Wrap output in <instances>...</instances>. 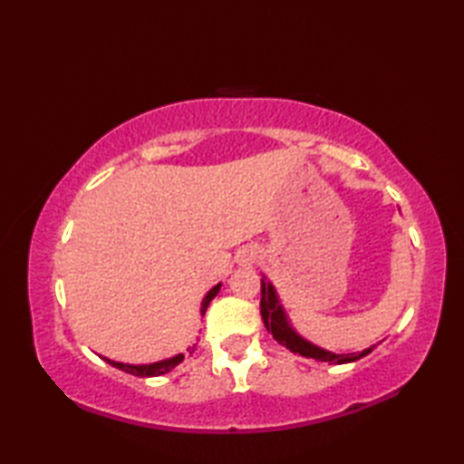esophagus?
<instances>
[{
	"label": "esophagus",
	"mask_w": 464,
	"mask_h": 464,
	"mask_svg": "<svg viewBox=\"0 0 464 464\" xmlns=\"http://www.w3.org/2000/svg\"><path fill=\"white\" fill-rule=\"evenodd\" d=\"M261 257V247L259 245H245V247H241L237 251V261L239 265H243V267H251V265L257 263V259Z\"/></svg>",
	"instance_id": "obj_1"
}]
</instances>
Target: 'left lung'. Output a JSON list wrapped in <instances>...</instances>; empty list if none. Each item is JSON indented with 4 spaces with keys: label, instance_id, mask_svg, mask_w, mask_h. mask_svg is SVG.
<instances>
[{
    "label": "left lung",
    "instance_id": "obj_1",
    "mask_svg": "<svg viewBox=\"0 0 464 464\" xmlns=\"http://www.w3.org/2000/svg\"><path fill=\"white\" fill-rule=\"evenodd\" d=\"M261 317L265 327L273 334V339L279 344H283L285 349H289L291 353H299L301 357L314 359V361H324L329 364H344V362H354L377 347L379 343L371 344V347L362 349V351H354V353H333L319 347L311 341H307L303 334L297 333V329L291 324V319L287 311H285L283 303L279 299V293L275 289V285L267 279V275H263L261 279Z\"/></svg>",
    "mask_w": 464,
    "mask_h": 464
}]
</instances>
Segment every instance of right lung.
<instances>
[{
    "mask_svg": "<svg viewBox=\"0 0 464 464\" xmlns=\"http://www.w3.org/2000/svg\"><path fill=\"white\" fill-rule=\"evenodd\" d=\"M219 291H221V283H217L215 287H211L209 291L205 293V297H203V301H201V309H199L201 317L205 314L207 307H209V303L217 297V293H219ZM193 349H195V344H193V347L187 349V351H193ZM102 359H103L105 362H110L111 367L120 369V371H125V372H130V374H135V377H160V374L169 372L171 369H175V367H177V364L183 362L185 354H183V353H179V354H173V357H169V359L155 361V362H147V364L120 362V361H113V359H107V357H102Z\"/></svg>",
    "mask_w": 464,
    "mask_h": 464,
    "instance_id": "obj_1",
    "label": "right lung"
}]
</instances>
